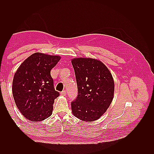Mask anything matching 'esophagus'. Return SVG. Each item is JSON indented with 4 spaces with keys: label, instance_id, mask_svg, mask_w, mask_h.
Here are the masks:
<instances>
[{
    "label": "esophagus",
    "instance_id": "1",
    "mask_svg": "<svg viewBox=\"0 0 154 154\" xmlns=\"http://www.w3.org/2000/svg\"><path fill=\"white\" fill-rule=\"evenodd\" d=\"M66 91H62V92H61V93H60V94H61V95L62 96H66Z\"/></svg>",
    "mask_w": 154,
    "mask_h": 154
}]
</instances>
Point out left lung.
Masks as SVG:
<instances>
[{"label":"left lung","instance_id":"left-lung-1","mask_svg":"<svg viewBox=\"0 0 154 154\" xmlns=\"http://www.w3.org/2000/svg\"><path fill=\"white\" fill-rule=\"evenodd\" d=\"M71 63L78 91L77 98L71 103L72 114L83 122H94L104 114L112 101V75L99 60L74 58Z\"/></svg>","mask_w":154,"mask_h":154}]
</instances>
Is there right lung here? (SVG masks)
I'll list each match as a JSON object with an SVG mask.
<instances>
[{"label": "right lung", "instance_id": "1", "mask_svg": "<svg viewBox=\"0 0 154 154\" xmlns=\"http://www.w3.org/2000/svg\"><path fill=\"white\" fill-rule=\"evenodd\" d=\"M60 56L35 53L26 58L13 77L12 92L17 108L26 119L42 122L51 116L54 100L60 95L54 88L51 70Z\"/></svg>", "mask_w": 154, "mask_h": 154}]
</instances>
